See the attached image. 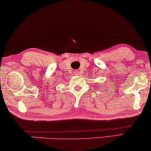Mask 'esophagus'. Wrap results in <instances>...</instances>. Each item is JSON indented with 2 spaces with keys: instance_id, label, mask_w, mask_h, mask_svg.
I'll list each match as a JSON object with an SVG mask.
<instances>
[{
  "instance_id": "esophagus-1",
  "label": "esophagus",
  "mask_w": 151,
  "mask_h": 151,
  "mask_svg": "<svg viewBox=\"0 0 151 151\" xmlns=\"http://www.w3.org/2000/svg\"><path fill=\"white\" fill-rule=\"evenodd\" d=\"M78 73H78V71H75L76 75H78Z\"/></svg>"
}]
</instances>
